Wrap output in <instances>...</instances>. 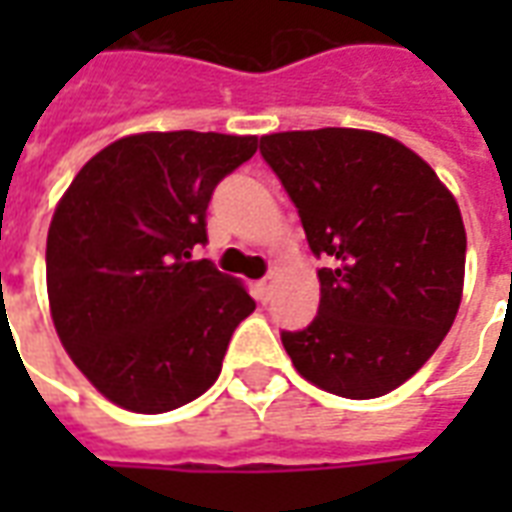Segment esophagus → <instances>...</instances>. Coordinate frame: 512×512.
Here are the masks:
<instances>
[{"mask_svg": "<svg viewBox=\"0 0 512 512\" xmlns=\"http://www.w3.org/2000/svg\"><path fill=\"white\" fill-rule=\"evenodd\" d=\"M271 293H274V277L260 279L255 285V296L260 304H268V301H271Z\"/></svg>", "mask_w": 512, "mask_h": 512, "instance_id": "1", "label": "esophagus"}]
</instances>
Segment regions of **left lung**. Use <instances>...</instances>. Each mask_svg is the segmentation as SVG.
I'll return each mask as SVG.
<instances>
[{
	"instance_id": "1",
	"label": "left lung",
	"mask_w": 512,
	"mask_h": 512,
	"mask_svg": "<svg viewBox=\"0 0 512 512\" xmlns=\"http://www.w3.org/2000/svg\"><path fill=\"white\" fill-rule=\"evenodd\" d=\"M299 211L321 304L282 332L301 376L351 400L381 397L428 362L458 315L466 230L436 172L397 139L359 128L260 136Z\"/></svg>"
}]
</instances>
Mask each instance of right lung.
<instances>
[{
  "instance_id": "obj_1",
  "label": "right lung",
  "mask_w": 512,
  "mask_h": 512,
  "mask_svg": "<svg viewBox=\"0 0 512 512\" xmlns=\"http://www.w3.org/2000/svg\"><path fill=\"white\" fill-rule=\"evenodd\" d=\"M255 150L257 136L213 131L123 136L57 205L46 241L54 329L117 406L172 411L219 378L255 299L191 252L208 244L213 189Z\"/></svg>"
}]
</instances>
